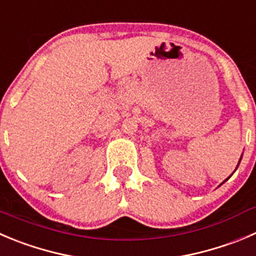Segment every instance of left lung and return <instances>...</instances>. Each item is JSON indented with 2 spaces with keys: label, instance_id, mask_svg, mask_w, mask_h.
<instances>
[{
  "label": "left lung",
  "instance_id": "left-lung-1",
  "mask_svg": "<svg viewBox=\"0 0 256 256\" xmlns=\"http://www.w3.org/2000/svg\"><path fill=\"white\" fill-rule=\"evenodd\" d=\"M242 157H240V160H239V163H238V166H236L235 171H236V170H238V167H239V164H240V160H242ZM235 171H234V172H235ZM234 172H232V174H234ZM232 174H230V176H228V178H226V180H225V181H224V182H226V181H228V178H230V177H231V176H232ZM224 182H222V184H224Z\"/></svg>",
  "mask_w": 256,
  "mask_h": 256
}]
</instances>
